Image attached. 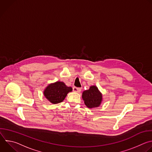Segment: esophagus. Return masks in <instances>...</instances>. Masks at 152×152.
Masks as SVG:
<instances>
[{"mask_svg": "<svg viewBox=\"0 0 152 152\" xmlns=\"http://www.w3.org/2000/svg\"><path fill=\"white\" fill-rule=\"evenodd\" d=\"M73 91L75 92H76V93H80L81 91V88L74 86V87L73 88Z\"/></svg>", "mask_w": 152, "mask_h": 152, "instance_id": "esophagus-1", "label": "esophagus"}]
</instances>
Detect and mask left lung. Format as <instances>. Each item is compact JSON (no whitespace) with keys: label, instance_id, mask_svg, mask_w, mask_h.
<instances>
[{"label":"left lung","instance_id":"8db88e82","mask_svg":"<svg viewBox=\"0 0 152 152\" xmlns=\"http://www.w3.org/2000/svg\"><path fill=\"white\" fill-rule=\"evenodd\" d=\"M82 99L86 106L89 108H93L97 107L100 104L102 96L97 86H91L89 90L83 92Z\"/></svg>","mask_w":152,"mask_h":152}]
</instances>
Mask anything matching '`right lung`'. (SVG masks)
Returning <instances> with one entry per match:
<instances>
[{
	"label": "right lung",
	"instance_id": "right-lung-1",
	"mask_svg": "<svg viewBox=\"0 0 152 152\" xmlns=\"http://www.w3.org/2000/svg\"><path fill=\"white\" fill-rule=\"evenodd\" d=\"M72 91V88L66 86L64 82H56L47 86L44 94L51 103L56 104L62 102L67 94Z\"/></svg>",
	"mask_w": 152,
	"mask_h": 152
}]
</instances>
